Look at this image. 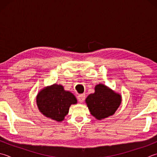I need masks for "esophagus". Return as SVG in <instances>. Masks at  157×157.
Masks as SVG:
<instances>
[{
    "instance_id": "34e87169",
    "label": "esophagus",
    "mask_w": 157,
    "mask_h": 157,
    "mask_svg": "<svg viewBox=\"0 0 157 157\" xmlns=\"http://www.w3.org/2000/svg\"><path fill=\"white\" fill-rule=\"evenodd\" d=\"M85 97H86V95L85 94H79L78 97V101H79L80 103H82L83 101H84L85 99Z\"/></svg>"
}]
</instances>
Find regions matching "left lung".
Returning <instances> with one entry per match:
<instances>
[{"label": "left lung", "mask_w": 157, "mask_h": 157, "mask_svg": "<svg viewBox=\"0 0 157 157\" xmlns=\"http://www.w3.org/2000/svg\"><path fill=\"white\" fill-rule=\"evenodd\" d=\"M94 90L86 99L91 114L97 120L112 116L121 105V95L102 84L97 85Z\"/></svg>", "instance_id": "1"}]
</instances>
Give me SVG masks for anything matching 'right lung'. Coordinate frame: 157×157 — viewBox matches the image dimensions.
<instances>
[{
	"mask_svg": "<svg viewBox=\"0 0 157 157\" xmlns=\"http://www.w3.org/2000/svg\"><path fill=\"white\" fill-rule=\"evenodd\" d=\"M36 102L45 116L61 122L69 113L71 105L78 101L71 92L64 90L62 85L54 84L43 88L36 96Z\"/></svg>",
	"mask_w": 157,
	"mask_h": 157,
	"instance_id": "add662e5",
	"label": "right lung"
}]
</instances>
